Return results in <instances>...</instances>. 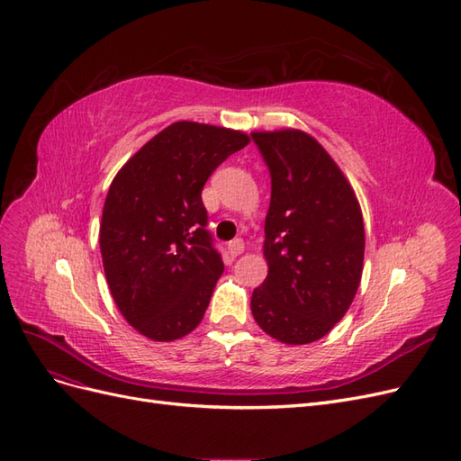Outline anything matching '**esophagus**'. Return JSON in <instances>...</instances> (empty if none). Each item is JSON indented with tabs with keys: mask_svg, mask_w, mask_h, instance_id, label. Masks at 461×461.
<instances>
[{
	"mask_svg": "<svg viewBox=\"0 0 461 461\" xmlns=\"http://www.w3.org/2000/svg\"><path fill=\"white\" fill-rule=\"evenodd\" d=\"M227 249H229V256H230V258H239V256L244 252V242H242L240 239H236V240L229 242Z\"/></svg>",
	"mask_w": 461,
	"mask_h": 461,
	"instance_id": "1",
	"label": "esophagus"
}]
</instances>
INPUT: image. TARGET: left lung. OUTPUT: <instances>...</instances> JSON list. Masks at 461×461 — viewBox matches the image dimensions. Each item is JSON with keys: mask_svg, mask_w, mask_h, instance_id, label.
I'll return each instance as SVG.
<instances>
[{"mask_svg": "<svg viewBox=\"0 0 461 461\" xmlns=\"http://www.w3.org/2000/svg\"><path fill=\"white\" fill-rule=\"evenodd\" d=\"M271 173L258 325L283 344L323 339L346 315L364 271V215L329 151L298 129L252 132Z\"/></svg>", "mask_w": 461, "mask_h": 461, "instance_id": "8db88e82", "label": "left lung"}]
</instances>
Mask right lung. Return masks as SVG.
Masks as SVG:
<instances>
[{"mask_svg":"<svg viewBox=\"0 0 461 461\" xmlns=\"http://www.w3.org/2000/svg\"><path fill=\"white\" fill-rule=\"evenodd\" d=\"M248 142L242 131L178 121L111 183L100 222L104 271L119 312L146 339L171 342L200 325L222 275L202 188Z\"/></svg>","mask_w":461,"mask_h":461,"instance_id":"1","label":"right lung"}]
</instances>
